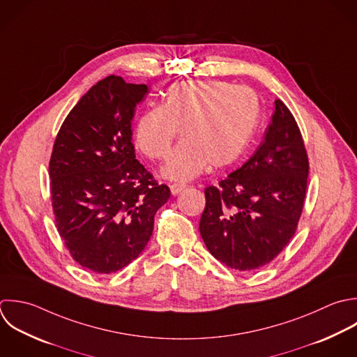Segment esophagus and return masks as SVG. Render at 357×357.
Returning <instances> with one entry per match:
<instances>
[{"label": "esophagus", "mask_w": 357, "mask_h": 357, "mask_svg": "<svg viewBox=\"0 0 357 357\" xmlns=\"http://www.w3.org/2000/svg\"><path fill=\"white\" fill-rule=\"evenodd\" d=\"M186 188V185L185 183H172V185H169V189H171V193L174 195V196H176V195H179L183 189Z\"/></svg>", "instance_id": "obj_1"}]
</instances>
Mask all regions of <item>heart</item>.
<instances>
[{"label":"heart","instance_id":"obj_1","mask_svg":"<svg viewBox=\"0 0 357 357\" xmlns=\"http://www.w3.org/2000/svg\"><path fill=\"white\" fill-rule=\"evenodd\" d=\"M261 114L260 98L249 87L224 80H189L172 84L160 107L144 109L135 126L136 147L151 160L164 158L179 135L161 172L189 181L208 164L224 168L248 150Z\"/></svg>","mask_w":357,"mask_h":357}]
</instances>
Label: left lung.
<instances>
[{
  "label": "left lung",
  "instance_id": "obj_1",
  "mask_svg": "<svg viewBox=\"0 0 357 357\" xmlns=\"http://www.w3.org/2000/svg\"><path fill=\"white\" fill-rule=\"evenodd\" d=\"M309 158L301 129L281 101L256 153L220 185L204 190L200 235L208 252L239 271L273 261L302 215Z\"/></svg>",
  "mask_w": 357,
  "mask_h": 357
}]
</instances>
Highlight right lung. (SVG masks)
<instances>
[{
  "label": "right lung",
  "instance_id": "add662e5",
  "mask_svg": "<svg viewBox=\"0 0 357 357\" xmlns=\"http://www.w3.org/2000/svg\"><path fill=\"white\" fill-rule=\"evenodd\" d=\"M146 84L107 76L70 109L52 147L50 190L72 259L96 274L126 267L146 248L169 196L136 160L132 119Z\"/></svg>",
  "mask_w": 357,
  "mask_h": 357
}]
</instances>
